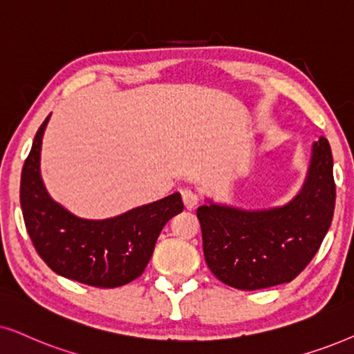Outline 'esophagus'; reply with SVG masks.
I'll return each instance as SVG.
<instances>
[{"label": "esophagus", "instance_id": "esophagus-1", "mask_svg": "<svg viewBox=\"0 0 354 354\" xmlns=\"http://www.w3.org/2000/svg\"><path fill=\"white\" fill-rule=\"evenodd\" d=\"M181 197H183V202H185V207L189 210L194 209V207L197 205V202H199V196H197L192 189H189V187L181 189Z\"/></svg>", "mask_w": 354, "mask_h": 354}]
</instances>
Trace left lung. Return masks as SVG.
<instances>
[{"mask_svg":"<svg viewBox=\"0 0 354 354\" xmlns=\"http://www.w3.org/2000/svg\"><path fill=\"white\" fill-rule=\"evenodd\" d=\"M335 209L328 140L314 142L308 180L288 205L244 212L201 205L202 246L210 272L238 290H261L295 280L319 251Z\"/></svg>","mask_w":354,"mask_h":354,"instance_id":"obj_1","label":"left lung"}]
</instances>
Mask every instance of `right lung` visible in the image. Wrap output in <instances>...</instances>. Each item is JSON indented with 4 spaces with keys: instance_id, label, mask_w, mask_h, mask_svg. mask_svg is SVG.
Wrapping results in <instances>:
<instances>
[{
    "instance_id": "right-lung-1",
    "label": "right lung",
    "mask_w": 354,
    "mask_h": 354,
    "mask_svg": "<svg viewBox=\"0 0 354 354\" xmlns=\"http://www.w3.org/2000/svg\"><path fill=\"white\" fill-rule=\"evenodd\" d=\"M41 122L21 174V207L35 251L79 283L116 288L142 275L165 223L183 210L180 192L108 220H82L51 199L40 178Z\"/></svg>"
}]
</instances>
